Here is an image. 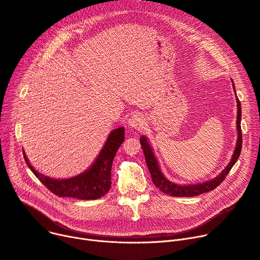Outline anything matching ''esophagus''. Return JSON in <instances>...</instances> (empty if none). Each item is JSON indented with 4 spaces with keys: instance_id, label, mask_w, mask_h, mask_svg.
<instances>
[{
    "instance_id": "esophagus-1",
    "label": "esophagus",
    "mask_w": 260,
    "mask_h": 260,
    "mask_svg": "<svg viewBox=\"0 0 260 260\" xmlns=\"http://www.w3.org/2000/svg\"><path fill=\"white\" fill-rule=\"evenodd\" d=\"M144 121H145V119L143 118L142 115H140V114H134L128 119L127 123H128V125L132 128H140L141 126H143Z\"/></svg>"
}]
</instances>
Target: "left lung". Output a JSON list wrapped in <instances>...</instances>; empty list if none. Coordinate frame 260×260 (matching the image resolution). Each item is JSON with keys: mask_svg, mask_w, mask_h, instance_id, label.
Returning a JSON list of instances; mask_svg holds the SVG:
<instances>
[{"mask_svg": "<svg viewBox=\"0 0 260 260\" xmlns=\"http://www.w3.org/2000/svg\"><path fill=\"white\" fill-rule=\"evenodd\" d=\"M234 86V85H233ZM235 89V87H234ZM236 93V90H235ZM237 98V95H236ZM237 134H238V138H237V144L235 147V151L233 154V157H232L231 161L229 165L225 167V169L218 175L217 177H215L214 179L203 182V183H199V184H188V185H180V184H176L174 182L169 181L165 176H163L158 161L154 155L153 149L149 145L146 137L142 136L140 138V144L142 146L143 153H144V157H145V161H146V166L148 168L149 173H151L152 176V180L154 182V184L161 190L162 193H165L167 195L170 196H174V197H193V196H197L203 193H208L210 190H213L214 188H216L218 185H219L224 179L226 175L230 173L231 169L233 168V166L236 163L237 159L240 156V152H241V146H242V136H241V126H240V121H241V105L240 102L237 98Z\"/></svg>", "mask_w": 260, "mask_h": 260, "instance_id": "8db88e82", "label": "left lung"}]
</instances>
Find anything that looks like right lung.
Listing matches in <instances>:
<instances>
[{"label":"right lung","instance_id":"right-lung-1","mask_svg":"<svg viewBox=\"0 0 260 260\" xmlns=\"http://www.w3.org/2000/svg\"><path fill=\"white\" fill-rule=\"evenodd\" d=\"M124 141V127L114 129L92 166L84 173L68 179H52L36 171L24 154V159L37 178L51 193L59 197H71L81 200H94L103 197L111 188V171L113 160L119 146Z\"/></svg>","mask_w":260,"mask_h":260}]
</instances>
